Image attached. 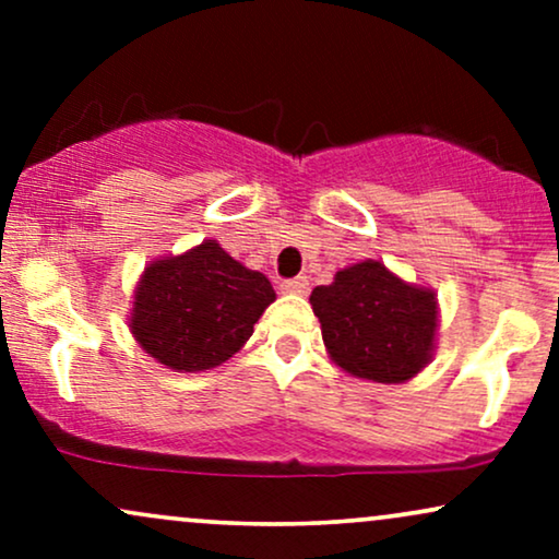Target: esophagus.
<instances>
[{
    "label": "esophagus",
    "mask_w": 559,
    "mask_h": 559,
    "mask_svg": "<svg viewBox=\"0 0 559 559\" xmlns=\"http://www.w3.org/2000/svg\"><path fill=\"white\" fill-rule=\"evenodd\" d=\"M281 292H284V294H299V297H305V294L310 292V278H307V275H297V278L284 281V284H281Z\"/></svg>",
    "instance_id": "1"
}]
</instances>
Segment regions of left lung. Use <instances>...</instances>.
Here are the masks:
<instances>
[{"instance_id": "left-lung-1", "label": "left lung", "mask_w": 559, "mask_h": 559, "mask_svg": "<svg viewBox=\"0 0 559 559\" xmlns=\"http://www.w3.org/2000/svg\"><path fill=\"white\" fill-rule=\"evenodd\" d=\"M325 352L344 373L373 383H404L431 362L439 299L381 260L342 267L310 294Z\"/></svg>"}]
</instances>
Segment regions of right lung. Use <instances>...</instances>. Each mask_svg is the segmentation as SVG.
I'll use <instances>...</instances> for the list:
<instances>
[{"mask_svg":"<svg viewBox=\"0 0 559 559\" xmlns=\"http://www.w3.org/2000/svg\"><path fill=\"white\" fill-rule=\"evenodd\" d=\"M275 301L271 281L234 260L215 239L157 258L133 288L128 329L141 349L176 373L223 365Z\"/></svg>","mask_w":559,"mask_h":559,"instance_id":"add662e5","label":"right lung"}]
</instances>
